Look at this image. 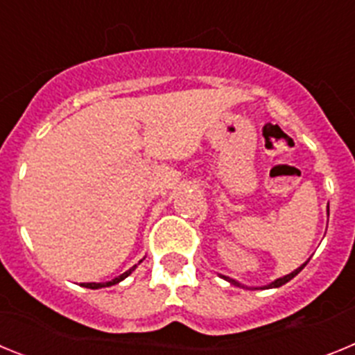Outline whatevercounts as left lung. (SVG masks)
Instances as JSON below:
<instances>
[{"label": "left lung", "mask_w": 355, "mask_h": 355, "mask_svg": "<svg viewBox=\"0 0 355 355\" xmlns=\"http://www.w3.org/2000/svg\"><path fill=\"white\" fill-rule=\"evenodd\" d=\"M327 211H329V208H327ZM307 265V261L304 263V265H300L299 268H295L293 272H291V274H288V275H283V277H279V279H275V281H272L270 284H266V286H261V290H270V288H279V286H283V284H286L288 281H291V279L295 277V275L299 274L300 270H302L304 266ZM222 277L225 279V281H229V283L231 284H234V286H240V288H247V290H258V288H249V286H245V284H241V283H238V281H234V279H231V277H225V275H222Z\"/></svg>", "instance_id": "8db88e82"}]
</instances>
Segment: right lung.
Masks as SVG:
<instances>
[{
	"mask_svg": "<svg viewBox=\"0 0 355 355\" xmlns=\"http://www.w3.org/2000/svg\"><path fill=\"white\" fill-rule=\"evenodd\" d=\"M139 263H142V259H140ZM135 268H137V265H135V266H131L130 270H126V272H124V274H121V275H119V277L112 279V281H108V283H83V284H81V286H85V288H90V290H99V288L114 286V284H117V283H121V281H124V279H126L128 275H130L131 272L135 270Z\"/></svg>",
	"mask_w": 355,
	"mask_h": 355,
	"instance_id": "add662e5",
	"label": "right lung"
}]
</instances>
